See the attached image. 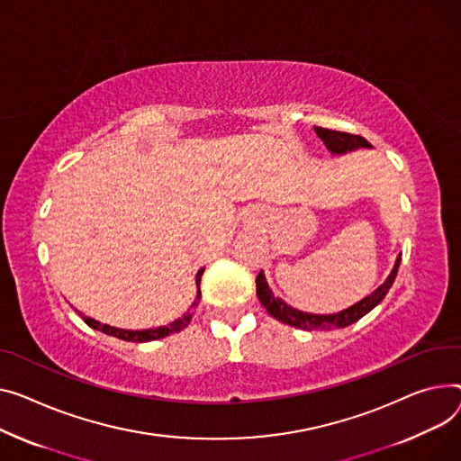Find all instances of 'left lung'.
I'll use <instances>...</instances> for the list:
<instances>
[{"mask_svg": "<svg viewBox=\"0 0 461 461\" xmlns=\"http://www.w3.org/2000/svg\"><path fill=\"white\" fill-rule=\"evenodd\" d=\"M315 133L319 135V139L324 142V146L333 151V153H347L350 149L356 148H371V142L359 137V135H352V133H345V131H335V130H326L321 126H315ZM398 267H401V256L396 258V263L389 274V278L385 280L384 285H380L371 296L363 298L361 302L350 305L348 310H343L341 313H331V315H312V313H303L298 312L291 305H287L284 300L276 298L274 293L268 289L267 280H265V274L263 270H259L258 278H256V293L259 302L265 305L267 312L274 317L278 319L284 324L300 328V330H333V328H347L350 324H354L356 321H359L361 317H365L369 313L373 308L385 298V294L389 293L394 278H396V272Z\"/></svg>", "mask_w": 461, "mask_h": 461, "instance_id": "left-lung-1", "label": "left lung"}]
</instances>
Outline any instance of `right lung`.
Returning <instances> with one entry per match:
<instances>
[{
	"label": "right lung",
	"mask_w": 461,
	"mask_h": 461,
	"mask_svg": "<svg viewBox=\"0 0 461 461\" xmlns=\"http://www.w3.org/2000/svg\"><path fill=\"white\" fill-rule=\"evenodd\" d=\"M203 270H205V267H203V268H200V270H198V274H196L198 293H196V300L193 302V310L196 308L198 302H200V298H202V293H200V280H202V274H203ZM79 315H81V313H79ZM81 317H83V321H85L90 328L100 330V331H104V333H107V335H113V337H118V339H122V341L146 343V341L163 339V337H167V335H170V333H176V331H179V330H183V328H187V324H189V322H191V319H193V313H189V312H187V313L183 315L181 319H177V321L170 322L168 326H159V328H151V330H140V331H137V330H120V328H113V326H109V324H100L98 321L90 319V317H85V315H81Z\"/></svg>",
	"instance_id": "1"
}]
</instances>
